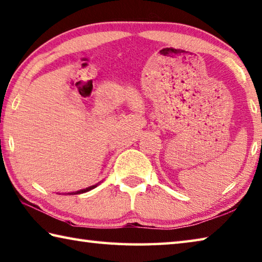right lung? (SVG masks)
Masks as SVG:
<instances>
[{
  "label": "right lung",
  "mask_w": 262,
  "mask_h": 262,
  "mask_svg": "<svg viewBox=\"0 0 262 262\" xmlns=\"http://www.w3.org/2000/svg\"><path fill=\"white\" fill-rule=\"evenodd\" d=\"M96 186H97V184H96V185H93V186H91V187H87V188H85V189H80V191H77V192L69 193V194H70V195H71V194H81V193H85V192L91 191V189H93V188L96 187Z\"/></svg>",
  "instance_id": "add662e5"
}]
</instances>
